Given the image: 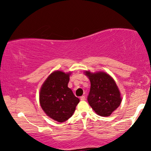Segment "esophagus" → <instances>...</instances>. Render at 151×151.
<instances>
[{
    "mask_svg": "<svg viewBox=\"0 0 151 151\" xmlns=\"http://www.w3.org/2000/svg\"><path fill=\"white\" fill-rule=\"evenodd\" d=\"M85 99H86L85 96H82V97H80V100H82V101H84V100H85Z\"/></svg>",
    "mask_w": 151,
    "mask_h": 151,
    "instance_id": "obj_1",
    "label": "esophagus"
}]
</instances>
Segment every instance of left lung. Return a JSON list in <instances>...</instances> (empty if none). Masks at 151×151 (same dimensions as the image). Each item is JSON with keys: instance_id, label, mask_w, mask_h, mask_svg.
<instances>
[{"instance_id": "obj_1", "label": "left lung", "mask_w": 151, "mask_h": 151, "mask_svg": "<svg viewBox=\"0 0 151 151\" xmlns=\"http://www.w3.org/2000/svg\"><path fill=\"white\" fill-rule=\"evenodd\" d=\"M91 82L88 104L98 115L110 116L122 102L121 93L114 79L104 71L84 72Z\"/></svg>"}]
</instances>
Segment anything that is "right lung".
<instances>
[{"mask_svg":"<svg viewBox=\"0 0 151 151\" xmlns=\"http://www.w3.org/2000/svg\"><path fill=\"white\" fill-rule=\"evenodd\" d=\"M71 72L55 71L49 75L40 88L39 101L47 116L64 122L73 115L80 102L68 87Z\"/></svg>","mask_w":151,"mask_h":151,"instance_id":"right-lung-1","label":"right lung"}]
</instances>
